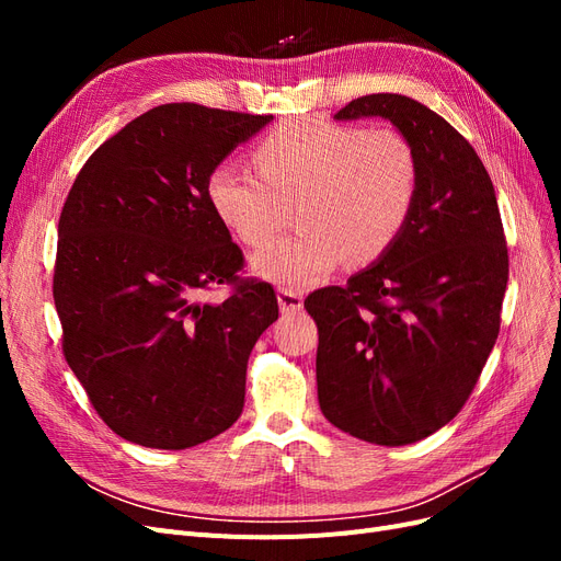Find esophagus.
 <instances>
[{
  "label": "esophagus",
  "mask_w": 561,
  "mask_h": 561,
  "mask_svg": "<svg viewBox=\"0 0 561 561\" xmlns=\"http://www.w3.org/2000/svg\"><path fill=\"white\" fill-rule=\"evenodd\" d=\"M278 304L283 313H297L304 307V297L297 290H290V287H280L278 290Z\"/></svg>",
  "instance_id": "obj_1"
}]
</instances>
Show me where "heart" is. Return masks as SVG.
Segmentation results:
<instances>
[{"instance_id":"b5f03b06","label":"heart","mask_w":561,"mask_h":561,"mask_svg":"<svg viewBox=\"0 0 561 561\" xmlns=\"http://www.w3.org/2000/svg\"><path fill=\"white\" fill-rule=\"evenodd\" d=\"M260 175L217 165L208 201L225 227L250 248L266 245L297 206L299 231L254 254L260 276L287 287L328 278L346 257L377 262L410 222L419 157L404 133L320 116L290 118L254 145Z\"/></svg>"}]
</instances>
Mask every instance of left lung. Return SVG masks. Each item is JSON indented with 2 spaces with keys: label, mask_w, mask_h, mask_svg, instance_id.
Listing matches in <instances>:
<instances>
[{
  "label": "left lung",
  "mask_w": 561,
  "mask_h": 561,
  "mask_svg": "<svg viewBox=\"0 0 561 561\" xmlns=\"http://www.w3.org/2000/svg\"><path fill=\"white\" fill-rule=\"evenodd\" d=\"M383 116L419 157L410 222L375 266L304 299L318 325L325 419L383 447L412 445L463 410L496 344L507 245L478 151L398 93L355 98L334 118Z\"/></svg>",
  "instance_id": "1"
}]
</instances>
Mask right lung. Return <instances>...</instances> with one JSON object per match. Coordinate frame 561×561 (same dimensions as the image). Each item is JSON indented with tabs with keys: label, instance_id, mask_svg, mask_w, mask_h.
Instances as JSON below:
<instances>
[{
	"label": "right lung",
	"instance_id": "add662e5",
	"mask_svg": "<svg viewBox=\"0 0 561 561\" xmlns=\"http://www.w3.org/2000/svg\"><path fill=\"white\" fill-rule=\"evenodd\" d=\"M268 114L168 103L133 118L79 171L58 222L62 355L128 443L186 449L241 416L245 369L278 320L274 287L208 201V175ZM227 284L219 305L197 295Z\"/></svg>",
	"mask_w": 561,
	"mask_h": 561
}]
</instances>
